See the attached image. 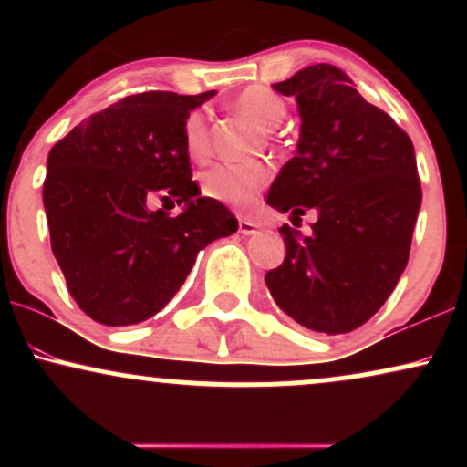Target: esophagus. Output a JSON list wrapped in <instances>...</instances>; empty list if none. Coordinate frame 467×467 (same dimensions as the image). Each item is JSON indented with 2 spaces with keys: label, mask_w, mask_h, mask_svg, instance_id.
I'll return each mask as SVG.
<instances>
[{
  "label": "esophagus",
  "mask_w": 467,
  "mask_h": 467,
  "mask_svg": "<svg viewBox=\"0 0 467 467\" xmlns=\"http://www.w3.org/2000/svg\"><path fill=\"white\" fill-rule=\"evenodd\" d=\"M259 228H261L259 222H252V219H239V233L245 234V237H248V234H254Z\"/></svg>",
  "instance_id": "esophagus-1"
}]
</instances>
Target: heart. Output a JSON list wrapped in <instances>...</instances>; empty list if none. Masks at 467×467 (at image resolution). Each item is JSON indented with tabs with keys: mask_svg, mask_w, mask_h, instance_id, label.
Masks as SVG:
<instances>
[{
	"mask_svg": "<svg viewBox=\"0 0 467 467\" xmlns=\"http://www.w3.org/2000/svg\"><path fill=\"white\" fill-rule=\"evenodd\" d=\"M233 109L261 131H272L276 125H281L287 114L285 100L261 85H252L234 96ZM182 138H184V149L191 160L202 162L208 158L211 131H208V120L202 111H192L186 116ZM267 182H270V169L259 162L217 164L203 173L202 191L211 200L228 203L233 208H250L254 206L256 197Z\"/></svg>",
	"mask_w": 467,
	"mask_h": 467,
	"instance_id": "heart-1",
	"label": "heart"
}]
</instances>
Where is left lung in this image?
Here are the masks:
<instances>
[{
	"label": "left lung",
	"mask_w": 467,
	"mask_h": 467,
	"mask_svg": "<svg viewBox=\"0 0 467 467\" xmlns=\"http://www.w3.org/2000/svg\"><path fill=\"white\" fill-rule=\"evenodd\" d=\"M272 88L296 99L301 138L267 203L292 222L312 211L316 223L312 234L278 230L287 254L267 272L265 285L298 325L347 334L382 307L409 264L421 206L415 149L393 118L329 63Z\"/></svg>",
	"instance_id": "obj_1"
}]
</instances>
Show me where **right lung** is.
<instances>
[{
  "label": "right lung",
  "mask_w": 467,
  "mask_h": 467,
  "mask_svg": "<svg viewBox=\"0 0 467 467\" xmlns=\"http://www.w3.org/2000/svg\"><path fill=\"white\" fill-rule=\"evenodd\" d=\"M217 92H144L92 114L47 155L44 206L69 294L107 327L138 325L175 296L197 252L237 233L191 180L182 127ZM155 199L184 205L178 218Z\"/></svg>",
  "instance_id": "add662e5"
}]
</instances>
